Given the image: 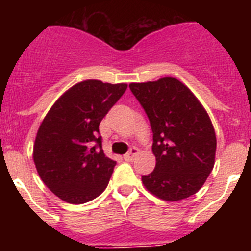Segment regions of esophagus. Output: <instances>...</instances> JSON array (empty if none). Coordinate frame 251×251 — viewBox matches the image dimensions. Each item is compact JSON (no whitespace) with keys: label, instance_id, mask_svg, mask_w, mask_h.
<instances>
[{"label":"esophagus","instance_id":"1","mask_svg":"<svg viewBox=\"0 0 251 251\" xmlns=\"http://www.w3.org/2000/svg\"><path fill=\"white\" fill-rule=\"evenodd\" d=\"M138 153H139L138 148H136V147L130 148L129 152H128L127 154H124V159H126V161H133V159H134V157H136Z\"/></svg>","mask_w":251,"mask_h":251}]
</instances>
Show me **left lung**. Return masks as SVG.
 I'll list each match as a JSON object with an SVG mask.
<instances>
[{"instance_id": "8db88e82", "label": "left lung", "mask_w": 251, "mask_h": 251, "mask_svg": "<svg viewBox=\"0 0 251 251\" xmlns=\"http://www.w3.org/2000/svg\"><path fill=\"white\" fill-rule=\"evenodd\" d=\"M150 119L156 167L142 176L147 191L165 201L196 194L215 165L216 134L196 95L176 77L130 83Z\"/></svg>"}]
</instances>
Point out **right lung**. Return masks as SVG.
Listing matches in <instances>:
<instances>
[{
	"mask_svg": "<svg viewBox=\"0 0 251 251\" xmlns=\"http://www.w3.org/2000/svg\"><path fill=\"white\" fill-rule=\"evenodd\" d=\"M127 86L80 81L55 101L40 124L32 152L37 174L65 202L92 201L108 186L117 162L104 154L99 123ZM93 141L99 145L92 148Z\"/></svg>",
	"mask_w": 251,
	"mask_h": 251,
	"instance_id": "obj_1",
	"label": "right lung"
}]
</instances>
